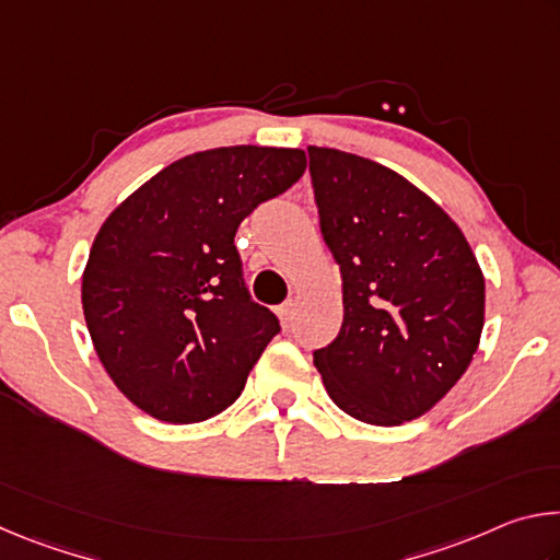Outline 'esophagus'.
I'll return each instance as SVG.
<instances>
[{"label":"esophagus","mask_w":560,"mask_h":560,"mask_svg":"<svg viewBox=\"0 0 560 560\" xmlns=\"http://www.w3.org/2000/svg\"><path fill=\"white\" fill-rule=\"evenodd\" d=\"M277 314H279V318H281V324H283V326H289V324H291V318H293V301L281 303Z\"/></svg>","instance_id":"1"}]
</instances>
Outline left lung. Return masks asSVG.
Segmentation results:
<instances>
[{
  "label": "left lung",
  "instance_id": "left-lung-1",
  "mask_svg": "<svg viewBox=\"0 0 560 560\" xmlns=\"http://www.w3.org/2000/svg\"><path fill=\"white\" fill-rule=\"evenodd\" d=\"M320 234L343 277V326L314 353L326 393L360 422L432 410L485 328V273L467 236L410 179L336 148H308Z\"/></svg>",
  "mask_w": 560,
  "mask_h": 560
}]
</instances>
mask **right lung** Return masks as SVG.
Here are the masks:
<instances>
[{
	"label": "right lung",
	"mask_w": 560,
	"mask_h": 560,
	"mask_svg": "<svg viewBox=\"0 0 560 560\" xmlns=\"http://www.w3.org/2000/svg\"><path fill=\"white\" fill-rule=\"evenodd\" d=\"M303 170L299 148L202 150L103 222L83 269V316L110 381L150 417L202 422L242 395L281 326L246 291L234 234Z\"/></svg>",
	"instance_id": "1"
}]
</instances>
